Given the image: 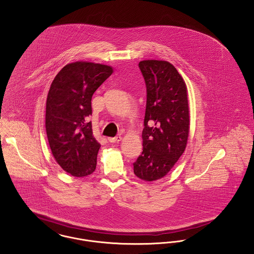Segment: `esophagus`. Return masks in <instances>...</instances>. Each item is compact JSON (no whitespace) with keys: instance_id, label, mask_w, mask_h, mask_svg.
I'll list each match as a JSON object with an SVG mask.
<instances>
[{"instance_id":"1","label":"esophagus","mask_w":254,"mask_h":254,"mask_svg":"<svg viewBox=\"0 0 254 254\" xmlns=\"http://www.w3.org/2000/svg\"><path fill=\"white\" fill-rule=\"evenodd\" d=\"M122 140V136H116V137H110L108 138V141L110 143H118Z\"/></svg>"}]
</instances>
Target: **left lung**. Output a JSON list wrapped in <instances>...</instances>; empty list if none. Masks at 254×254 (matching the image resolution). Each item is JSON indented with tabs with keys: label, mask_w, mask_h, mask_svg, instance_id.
Returning a JSON list of instances; mask_svg holds the SVG:
<instances>
[{
	"label": "left lung",
	"mask_w": 254,
	"mask_h": 254,
	"mask_svg": "<svg viewBox=\"0 0 254 254\" xmlns=\"http://www.w3.org/2000/svg\"><path fill=\"white\" fill-rule=\"evenodd\" d=\"M139 68L147 86V105L143 151L133 163V172L142 180L154 181L164 178L186 149L188 92L183 77L168 61L142 60Z\"/></svg>",
	"instance_id": "1"
}]
</instances>
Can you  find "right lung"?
Returning <instances> with one entry per match:
<instances>
[{"instance_id":"right-lung-1","label":"right lung","mask_w":254,"mask_h":254,"mask_svg":"<svg viewBox=\"0 0 254 254\" xmlns=\"http://www.w3.org/2000/svg\"><path fill=\"white\" fill-rule=\"evenodd\" d=\"M111 66L88 61L65 65L54 78L46 103V131L58 164L75 178L91 175L101 148L87 121L91 100L107 77Z\"/></svg>"}]
</instances>
